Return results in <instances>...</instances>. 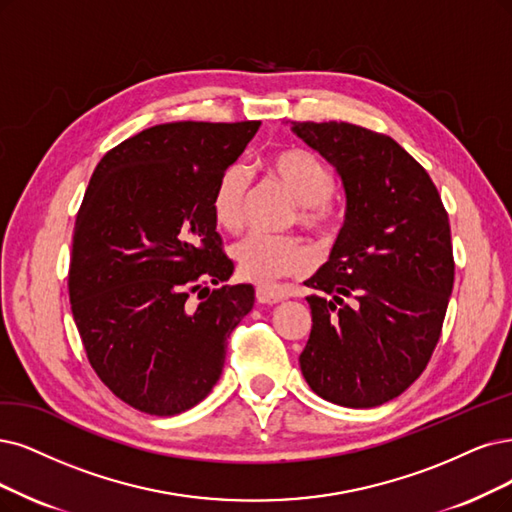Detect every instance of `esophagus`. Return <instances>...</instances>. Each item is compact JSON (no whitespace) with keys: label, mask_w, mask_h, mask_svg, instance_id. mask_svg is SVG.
Listing matches in <instances>:
<instances>
[{"label":"esophagus","mask_w":512,"mask_h":512,"mask_svg":"<svg viewBox=\"0 0 512 512\" xmlns=\"http://www.w3.org/2000/svg\"><path fill=\"white\" fill-rule=\"evenodd\" d=\"M255 297H257L259 304L272 306V304H278V301H282V299H287L289 293L280 291V289H274V287H257L255 289Z\"/></svg>","instance_id":"34e87169"}]
</instances>
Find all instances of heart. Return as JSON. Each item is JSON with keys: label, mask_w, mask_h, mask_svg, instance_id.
Returning <instances> with one entry per match:
<instances>
[{"label": "heart", "mask_w": 512, "mask_h": 512, "mask_svg": "<svg viewBox=\"0 0 512 512\" xmlns=\"http://www.w3.org/2000/svg\"><path fill=\"white\" fill-rule=\"evenodd\" d=\"M268 175L285 189L297 204V221L316 234L333 230L335 213L331 196L335 177L329 166L306 149L291 147L266 160ZM251 194V177L242 164L227 166L219 175L211 208L217 223L225 230H238L244 219L246 200ZM232 257L246 280L266 282L301 276L314 266V251L306 242L289 236H270L251 232L232 246Z\"/></svg>", "instance_id": "obj_1"}]
</instances>
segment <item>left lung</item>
<instances>
[{
    "instance_id": "left-lung-1",
    "label": "left lung",
    "mask_w": 512,
    "mask_h": 512,
    "mask_svg": "<svg viewBox=\"0 0 512 512\" xmlns=\"http://www.w3.org/2000/svg\"><path fill=\"white\" fill-rule=\"evenodd\" d=\"M342 179L346 221L304 285L312 331L299 367L325 401L369 409L403 394L439 342L453 289L449 217L394 139L348 122H291Z\"/></svg>"
}]
</instances>
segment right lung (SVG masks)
I'll list each match as a JSON object with an SVG mask.
<instances>
[{
  "instance_id": "right-lung-1",
  "label": "right lung",
  "mask_w": 512,
  "mask_h": 512,
  "mask_svg": "<svg viewBox=\"0 0 512 512\" xmlns=\"http://www.w3.org/2000/svg\"><path fill=\"white\" fill-rule=\"evenodd\" d=\"M259 126L158 124L94 168L73 230L71 312L101 382L143 413L177 415L206 399L227 337L255 304L251 285L211 291L208 282L234 272L213 189Z\"/></svg>"
}]
</instances>
